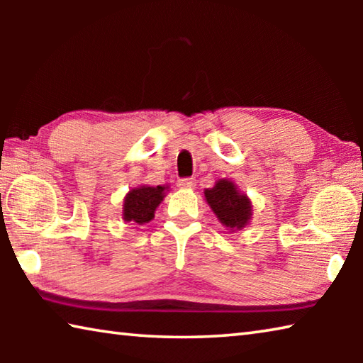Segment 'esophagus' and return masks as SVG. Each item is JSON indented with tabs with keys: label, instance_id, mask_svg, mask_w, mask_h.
I'll list each match as a JSON object with an SVG mask.
<instances>
[{
	"label": "esophagus",
	"instance_id": "1",
	"mask_svg": "<svg viewBox=\"0 0 363 363\" xmlns=\"http://www.w3.org/2000/svg\"><path fill=\"white\" fill-rule=\"evenodd\" d=\"M177 187L179 189H194L195 187V179H179L177 181Z\"/></svg>",
	"mask_w": 363,
	"mask_h": 363
}]
</instances>
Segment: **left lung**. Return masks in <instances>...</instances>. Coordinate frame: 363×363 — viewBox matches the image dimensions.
I'll use <instances>...</instances> for the list:
<instances>
[{
    "label": "left lung",
    "instance_id": "obj_1",
    "mask_svg": "<svg viewBox=\"0 0 363 363\" xmlns=\"http://www.w3.org/2000/svg\"><path fill=\"white\" fill-rule=\"evenodd\" d=\"M205 200L229 232L245 229L253 216L250 196L230 179H219L211 189H205Z\"/></svg>",
    "mask_w": 363,
    "mask_h": 363
}]
</instances>
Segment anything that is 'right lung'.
I'll use <instances>...</instances> for the list:
<instances>
[{"label":"right lung","mask_w":363,"mask_h":363,"mask_svg":"<svg viewBox=\"0 0 363 363\" xmlns=\"http://www.w3.org/2000/svg\"><path fill=\"white\" fill-rule=\"evenodd\" d=\"M167 192H169V186H138L133 187L125 195L123 200V220L138 225H144L155 218V211L158 205L162 203Z\"/></svg>","instance_id":"add662e5"}]
</instances>
